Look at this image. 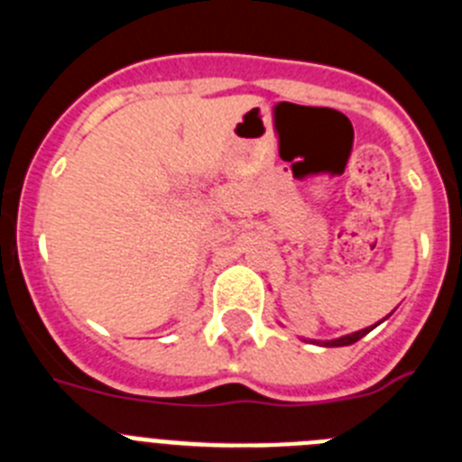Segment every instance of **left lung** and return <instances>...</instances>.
<instances>
[{"label": "left lung", "mask_w": 462, "mask_h": 462, "mask_svg": "<svg viewBox=\"0 0 462 462\" xmlns=\"http://www.w3.org/2000/svg\"><path fill=\"white\" fill-rule=\"evenodd\" d=\"M370 330H373V326H370V328L356 330V333H352V336L337 337V340H328V342H326V346H345V345H354V342H358V340H361L363 336H368Z\"/></svg>", "instance_id": "left-lung-1"}]
</instances>
